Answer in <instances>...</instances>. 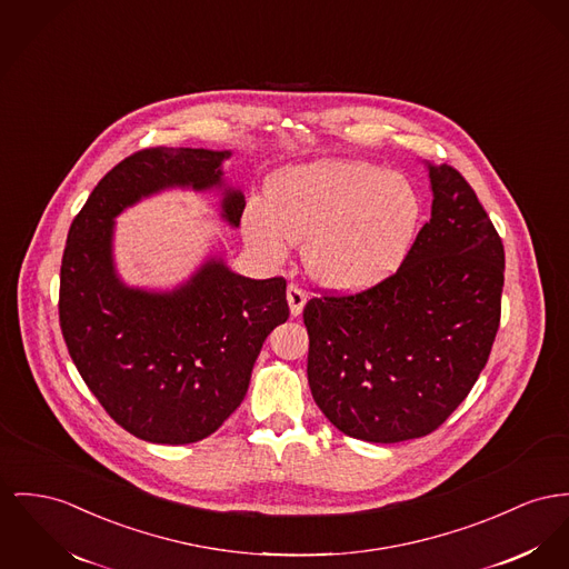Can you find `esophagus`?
<instances>
[{"label": "esophagus", "mask_w": 569, "mask_h": 569, "mask_svg": "<svg viewBox=\"0 0 569 569\" xmlns=\"http://www.w3.org/2000/svg\"><path fill=\"white\" fill-rule=\"evenodd\" d=\"M287 300H289L291 315L298 317L303 310V303H306V293H303L302 287H298L296 282H291V284L287 287Z\"/></svg>", "instance_id": "esophagus-1"}]
</instances>
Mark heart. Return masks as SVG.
<instances>
[{
	"instance_id": "b5f03b06",
	"label": "heart",
	"mask_w": 569,
	"mask_h": 569,
	"mask_svg": "<svg viewBox=\"0 0 569 569\" xmlns=\"http://www.w3.org/2000/svg\"><path fill=\"white\" fill-rule=\"evenodd\" d=\"M420 220L412 183L362 161H319L280 172L269 209L250 204L246 232L271 259L302 243L308 273L332 289L378 284L406 257Z\"/></svg>"
}]
</instances>
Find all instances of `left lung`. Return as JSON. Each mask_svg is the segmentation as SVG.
<instances>
[{
    "mask_svg": "<svg viewBox=\"0 0 569 569\" xmlns=\"http://www.w3.org/2000/svg\"><path fill=\"white\" fill-rule=\"evenodd\" d=\"M425 166L431 218L399 269L303 306L312 399L367 442L436 431L472 390L500 323L505 248L492 220L453 166Z\"/></svg>",
    "mask_w": 569,
    "mask_h": 569,
    "instance_id": "8db88e82",
    "label": "left lung"
}]
</instances>
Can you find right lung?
Returning <instances> with one entry per match:
<instances>
[{
    "label": "right lung",
    "instance_id": "obj_1",
    "mask_svg": "<svg viewBox=\"0 0 569 569\" xmlns=\"http://www.w3.org/2000/svg\"><path fill=\"white\" fill-rule=\"evenodd\" d=\"M228 151L142 149L99 181L69 228L60 267V328L77 371L103 410L140 440L191 445L243 401L267 335L289 319L287 280H252L211 259L172 293L129 289L112 263L114 218L172 186H222ZM243 193L222 216L239 227Z\"/></svg>",
    "mask_w": 569,
    "mask_h": 569
}]
</instances>
